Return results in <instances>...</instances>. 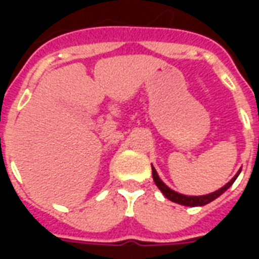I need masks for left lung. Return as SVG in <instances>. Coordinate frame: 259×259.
I'll use <instances>...</instances> for the list:
<instances>
[{"instance_id": "left-lung-1", "label": "left lung", "mask_w": 259, "mask_h": 259, "mask_svg": "<svg viewBox=\"0 0 259 259\" xmlns=\"http://www.w3.org/2000/svg\"><path fill=\"white\" fill-rule=\"evenodd\" d=\"M241 172V169H240L237 174L234 175L233 179L230 180L229 183L221 187L219 190L213 191V193H209V194H205V195H185V194H180L178 191L172 190V189H169L168 186L163 183L162 180L159 179V176H158L157 170L155 168L152 166V179L155 182V185L159 190L162 191V194L168 198V200L174 201L176 204H180V205H186V206H202V205H206V204H209L211 201L217 200L219 195H222L225 191L228 190L230 186L233 185L234 180L237 179V176L240 175Z\"/></svg>"}]
</instances>
